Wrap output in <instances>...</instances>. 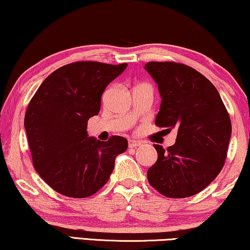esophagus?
<instances>
[{
  "label": "esophagus",
  "mask_w": 250,
  "mask_h": 250,
  "mask_svg": "<svg viewBox=\"0 0 250 250\" xmlns=\"http://www.w3.org/2000/svg\"><path fill=\"white\" fill-rule=\"evenodd\" d=\"M128 145L130 148H133V147H139L142 145V142H139V140H135V139H129Z\"/></svg>",
  "instance_id": "esophagus-1"
}]
</instances>
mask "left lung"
I'll return each mask as SVG.
<instances>
[{"mask_svg":"<svg viewBox=\"0 0 250 250\" xmlns=\"http://www.w3.org/2000/svg\"><path fill=\"white\" fill-rule=\"evenodd\" d=\"M146 71L162 98L155 125L178 131L175 144L157 150L147 179L160 194L186 198L206 188L222 170L231 121L219 91L206 77L177 62H148Z\"/></svg>","mask_w":250,"mask_h":250,"instance_id":"left-lung-1","label":"left lung"}]
</instances>
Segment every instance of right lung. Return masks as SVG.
<instances>
[{
	"label": "right lung",
	"instance_id": "1",
	"mask_svg": "<svg viewBox=\"0 0 250 250\" xmlns=\"http://www.w3.org/2000/svg\"><path fill=\"white\" fill-rule=\"evenodd\" d=\"M126 63L82 61L63 65L42 83L28 105L24 129L35 170L61 195L85 198L106 184L128 140L88 137L87 122L101 110L106 86Z\"/></svg>",
	"mask_w": 250,
	"mask_h": 250
}]
</instances>
